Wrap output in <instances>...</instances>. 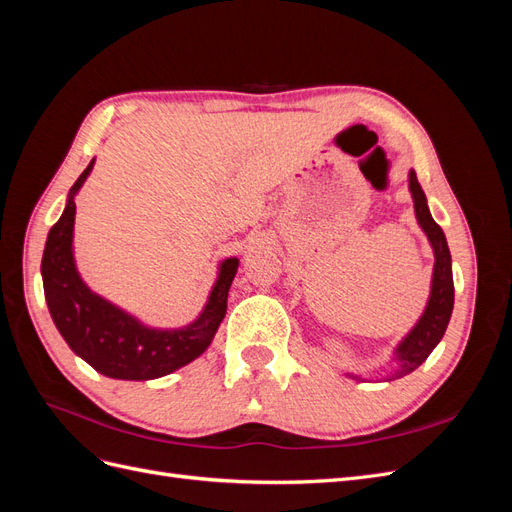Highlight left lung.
<instances>
[{
  "label": "left lung",
  "instance_id": "obj_1",
  "mask_svg": "<svg viewBox=\"0 0 512 512\" xmlns=\"http://www.w3.org/2000/svg\"><path fill=\"white\" fill-rule=\"evenodd\" d=\"M410 192H412V200H414L416 220H418V224H421L423 232L433 247L436 265H433L431 292H429V301H427L425 312L414 324V329L399 342V346L395 350L397 367L386 380L404 378V376L412 374L418 365L427 361L431 350L440 344V339L448 327V320H451L453 303H455L451 252H448V243H446L442 228L431 218L425 192L421 190V183H418L414 170H410ZM346 376H350L354 380H363L361 376H354V374H346Z\"/></svg>",
  "mask_w": 512,
  "mask_h": 512
}]
</instances>
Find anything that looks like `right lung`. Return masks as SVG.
Returning <instances> with one entry per match:
<instances>
[{"label":"right lung","mask_w":512,"mask_h":512,"mask_svg":"<svg viewBox=\"0 0 512 512\" xmlns=\"http://www.w3.org/2000/svg\"><path fill=\"white\" fill-rule=\"evenodd\" d=\"M83 170L70 188L68 203L46 237L42 254V284L51 318L74 354L100 374L115 380H153L192 363L213 342L226 314L228 290L239 267V258H226L209 301L192 324L181 329H151L117 305L91 292L74 265V196L89 177Z\"/></svg>","instance_id":"add662e5"}]
</instances>
